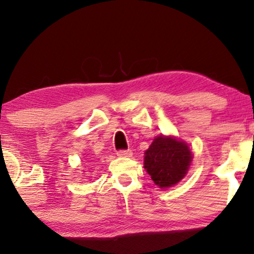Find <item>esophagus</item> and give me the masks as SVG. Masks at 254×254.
Wrapping results in <instances>:
<instances>
[{
  "mask_svg": "<svg viewBox=\"0 0 254 254\" xmlns=\"http://www.w3.org/2000/svg\"><path fill=\"white\" fill-rule=\"evenodd\" d=\"M117 155L119 156V157H130L131 155H133V152H131V150H119L117 152Z\"/></svg>",
  "mask_w": 254,
  "mask_h": 254,
  "instance_id": "34e87169",
  "label": "esophagus"
}]
</instances>
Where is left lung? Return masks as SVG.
<instances>
[{
	"label": "left lung",
	"instance_id": "1",
	"mask_svg": "<svg viewBox=\"0 0 254 254\" xmlns=\"http://www.w3.org/2000/svg\"><path fill=\"white\" fill-rule=\"evenodd\" d=\"M193 154L187 143L158 135L144 152V169L161 189L175 186L186 176Z\"/></svg>",
	"mask_w": 254,
	"mask_h": 254
}]
</instances>
